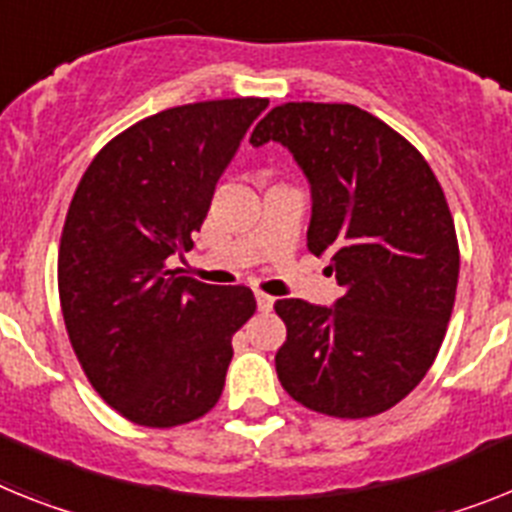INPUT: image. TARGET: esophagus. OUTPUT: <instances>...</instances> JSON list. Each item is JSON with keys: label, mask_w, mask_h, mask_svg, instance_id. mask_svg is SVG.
Returning <instances> with one entry per match:
<instances>
[{"label": "esophagus", "mask_w": 512, "mask_h": 512, "mask_svg": "<svg viewBox=\"0 0 512 512\" xmlns=\"http://www.w3.org/2000/svg\"><path fill=\"white\" fill-rule=\"evenodd\" d=\"M255 299H257V309H260V312H270V309H273V304H276V299L268 294H263V291H257Z\"/></svg>", "instance_id": "esophagus-1"}]
</instances>
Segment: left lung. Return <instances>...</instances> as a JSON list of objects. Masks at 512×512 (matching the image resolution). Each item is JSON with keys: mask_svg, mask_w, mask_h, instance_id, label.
<instances>
[{"mask_svg": "<svg viewBox=\"0 0 512 512\" xmlns=\"http://www.w3.org/2000/svg\"><path fill=\"white\" fill-rule=\"evenodd\" d=\"M268 140L307 174V247L343 286L336 307L278 299V380L317 414H382L424 380L448 330L461 252L445 192L406 137L351 103H281L249 137Z\"/></svg>", "mask_w": 512, "mask_h": 512, "instance_id": "8db88e82", "label": "left lung"}]
</instances>
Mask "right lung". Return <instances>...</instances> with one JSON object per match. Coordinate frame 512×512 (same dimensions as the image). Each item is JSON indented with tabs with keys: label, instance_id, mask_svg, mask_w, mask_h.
Listing matches in <instances>:
<instances>
[{
	"label": "right lung",
	"instance_id": "add662e5",
	"mask_svg": "<svg viewBox=\"0 0 512 512\" xmlns=\"http://www.w3.org/2000/svg\"><path fill=\"white\" fill-rule=\"evenodd\" d=\"M268 98L158 111L85 169L59 242V302L85 377L140 427L195 422L221 398L231 336L255 315L247 286L171 270L192 249L223 169Z\"/></svg>",
	"mask_w": 512,
	"mask_h": 512
}]
</instances>
